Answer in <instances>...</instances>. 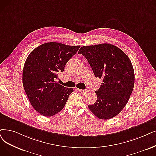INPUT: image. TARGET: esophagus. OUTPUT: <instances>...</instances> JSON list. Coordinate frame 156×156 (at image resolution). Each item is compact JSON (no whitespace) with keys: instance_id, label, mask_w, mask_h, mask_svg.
I'll list each match as a JSON object with an SVG mask.
<instances>
[{"instance_id":"obj_1","label":"esophagus","mask_w":156,"mask_h":156,"mask_svg":"<svg viewBox=\"0 0 156 156\" xmlns=\"http://www.w3.org/2000/svg\"><path fill=\"white\" fill-rule=\"evenodd\" d=\"M79 92H80V93H85L86 91V90H80V89H77Z\"/></svg>"}]
</instances>
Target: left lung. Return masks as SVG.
I'll return each mask as SVG.
<instances>
[{
    "label": "left lung",
    "mask_w": 156,
    "mask_h": 156,
    "mask_svg": "<svg viewBox=\"0 0 156 156\" xmlns=\"http://www.w3.org/2000/svg\"><path fill=\"white\" fill-rule=\"evenodd\" d=\"M88 60L96 77L102 79L96 102L88 105L97 118L108 120L126 106L134 85V72L127 55L118 47L102 43L79 49Z\"/></svg>",
    "instance_id": "left-lung-1"
}]
</instances>
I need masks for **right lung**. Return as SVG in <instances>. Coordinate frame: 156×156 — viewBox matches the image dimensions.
Here are the masks:
<instances>
[{
  "label": "right lung",
  "mask_w": 156,
  "mask_h": 156,
  "mask_svg": "<svg viewBox=\"0 0 156 156\" xmlns=\"http://www.w3.org/2000/svg\"><path fill=\"white\" fill-rule=\"evenodd\" d=\"M80 46L48 42L37 47L25 62L23 86L33 108L40 115L52 116L63 109L72 88L55 81Z\"/></svg>",
  "instance_id": "right-lung-1"
}]
</instances>
